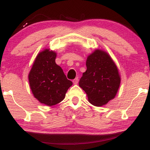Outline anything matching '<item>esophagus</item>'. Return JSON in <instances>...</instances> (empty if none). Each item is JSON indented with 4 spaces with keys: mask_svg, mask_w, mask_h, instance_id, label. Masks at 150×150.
Segmentation results:
<instances>
[{
    "mask_svg": "<svg viewBox=\"0 0 150 150\" xmlns=\"http://www.w3.org/2000/svg\"><path fill=\"white\" fill-rule=\"evenodd\" d=\"M78 80H79L78 77H76V78H75V79H74V80H73L74 85H77V84L78 83Z\"/></svg>",
    "mask_w": 150,
    "mask_h": 150,
    "instance_id": "obj_1",
    "label": "esophagus"
}]
</instances>
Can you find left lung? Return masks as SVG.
Here are the masks:
<instances>
[{"instance_id":"8db88e82","label":"left lung","mask_w":150,"mask_h":150,"mask_svg":"<svg viewBox=\"0 0 150 150\" xmlns=\"http://www.w3.org/2000/svg\"><path fill=\"white\" fill-rule=\"evenodd\" d=\"M86 66L79 86L86 92L91 104L104 106L116 97L120 87L117 66L107 53L99 49L88 56Z\"/></svg>"}]
</instances>
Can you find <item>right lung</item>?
Segmentation results:
<instances>
[{
	"label": "right lung",
	"mask_w": 150,
	"mask_h": 150,
	"mask_svg": "<svg viewBox=\"0 0 150 150\" xmlns=\"http://www.w3.org/2000/svg\"><path fill=\"white\" fill-rule=\"evenodd\" d=\"M56 53L45 49L37 55L29 73V82L34 97L42 104L51 106L64 99L73 85L59 65L56 63Z\"/></svg>",
	"instance_id": "1"
}]
</instances>
